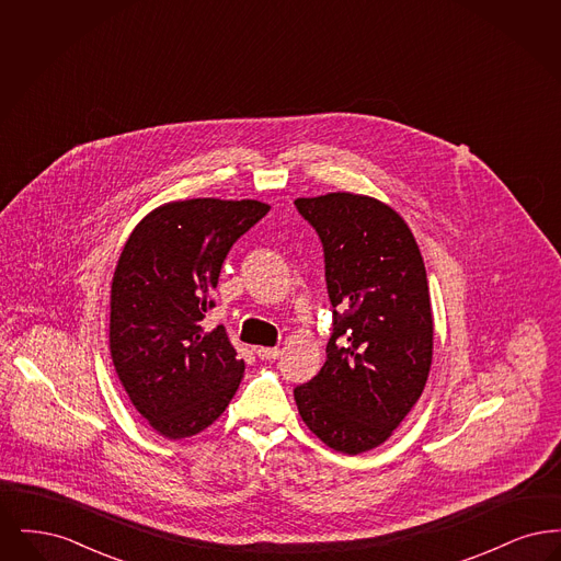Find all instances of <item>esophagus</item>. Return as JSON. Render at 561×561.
Here are the masks:
<instances>
[{
  "label": "esophagus",
  "mask_w": 561,
  "mask_h": 561,
  "mask_svg": "<svg viewBox=\"0 0 561 561\" xmlns=\"http://www.w3.org/2000/svg\"><path fill=\"white\" fill-rule=\"evenodd\" d=\"M256 355L261 359H277L282 355V348L279 347H256Z\"/></svg>",
  "instance_id": "34e87169"
}]
</instances>
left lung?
I'll use <instances>...</instances> for the list:
<instances>
[{"instance_id":"obj_1","label":"left lung","mask_w":561,"mask_h":561,"mask_svg":"<svg viewBox=\"0 0 561 561\" xmlns=\"http://www.w3.org/2000/svg\"><path fill=\"white\" fill-rule=\"evenodd\" d=\"M323 245L334 330L318 376L294 389L325 446L362 454L387 442L419 401L433 357L427 271L405 220L355 193L298 197Z\"/></svg>"}]
</instances>
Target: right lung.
I'll return each instance as SVG.
<instances>
[{
	"instance_id": "obj_1",
	"label": "right lung",
	"mask_w": 561,
	"mask_h": 561,
	"mask_svg": "<svg viewBox=\"0 0 561 561\" xmlns=\"http://www.w3.org/2000/svg\"><path fill=\"white\" fill-rule=\"evenodd\" d=\"M256 199L197 197L147 214L111 284L108 347L142 419L168 439L210 427L233 400L243 359L222 325L204 332L220 267L265 214Z\"/></svg>"
}]
</instances>
